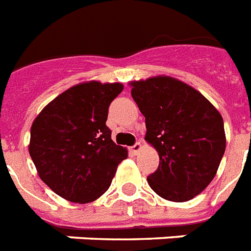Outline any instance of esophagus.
<instances>
[{"label":"esophagus","mask_w":251,"mask_h":251,"mask_svg":"<svg viewBox=\"0 0 251 251\" xmlns=\"http://www.w3.org/2000/svg\"><path fill=\"white\" fill-rule=\"evenodd\" d=\"M141 149H142V143H141V142H137V143H135V145H134L130 150H131V152L135 155V153L139 152V150H141Z\"/></svg>","instance_id":"obj_1"}]
</instances>
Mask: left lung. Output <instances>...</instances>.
<instances>
[{"instance_id": "1", "label": "left lung", "mask_w": 251, "mask_h": 251, "mask_svg": "<svg viewBox=\"0 0 251 251\" xmlns=\"http://www.w3.org/2000/svg\"><path fill=\"white\" fill-rule=\"evenodd\" d=\"M131 86L146 117V141L160 157L149 185L167 201H190L214 179L226 151L222 116L202 94L171 76Z\"/></svg>"}]
</instances>
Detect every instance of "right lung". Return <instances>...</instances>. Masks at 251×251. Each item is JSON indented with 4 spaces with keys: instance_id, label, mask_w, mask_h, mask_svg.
<instances>
[{
    "instance_id": "1",
    "label": "right lung",
    "mask_w": 251,
    "mask_h": 251,
    "mask_svg": "<svg viewBox=\"0 0 251 251\" xmlns=\"http://www.w3.org/2000/svg\"><path fill=\"white\" fill-rule=\"evenodd\" d=\"M121 83L88 82L50 101L31 126L29 155L40 178L74 203L98 199L110 186L127 150L112 141L106 126Z\"/></svg>"
}]
</instances>
